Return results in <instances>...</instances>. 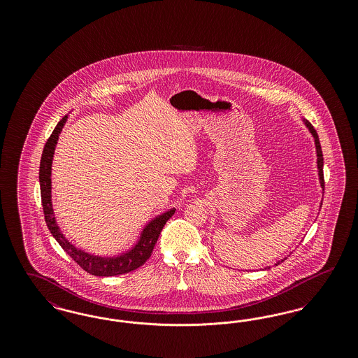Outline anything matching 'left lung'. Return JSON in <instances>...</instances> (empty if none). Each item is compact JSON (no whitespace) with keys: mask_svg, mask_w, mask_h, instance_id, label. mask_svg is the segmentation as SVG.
Masks as SVG:
<instances>
[{"mask_svg":"<svg viewBox=\"0 0 358 358\" xmlns=\"http://www.w3.org/2000/svg\"><path fill=\"white\" fill-rule=\"evenodd\" d=\"M305 124H306L307 127H308V130H310V133L313 134L314 136V141H315V149H317V164H318V176H320V182H321V187L324 190V154H322V149H321V143H320V138H318V134H317V131H315V129L313 127V124L308 122V120H305ZM321 206H322V203H321ZM286 259V257H285ZM283 262V260H282ZM280 262H278L276 264H279Z\"/></svg>","mask_w":358,"mask_h":358,"instance_id":"obj_1","label":"left lung"}]
</instances>
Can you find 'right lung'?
<instances>
[{"instance_id": "add662e5", "label": "right lung", "mask_w": 358, "mask_h": 358, "mask_svg": "<svg viewBox=\"0 0 358 358\" xmlns=\"http://www.w3.org/2000/svg\"><path fill=\"white\" fill-rule=\"evenodd\" d=\"M67 118L69 117L64 115L56 124L55 130L52 131L51 136L48 138L44 146L41 161H40L38 180H40V192H41V204H43L47 227L51 231L52 236L56 238V241L62 245V248L87 273L95 276H115L122 273H131L136 268H139L150 257L164 225L174 215L176 209L173 208L149 222L142 231L141 238L133 247V250H130L123 255L117 256V257H99V256L87 254L82 250H78L73 244H71L69 240L63 236V234L60 232L56 224L51 201L52 157L59 139V134Z\"/></svg>"}]
</instances>
